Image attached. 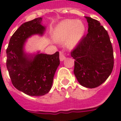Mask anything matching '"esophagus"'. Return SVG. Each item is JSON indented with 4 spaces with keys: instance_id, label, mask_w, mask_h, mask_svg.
<instances>
[{
    "instance_id": "obj_1",
    "label": "esophagus",
    "mask_w": 121,
    "mask_h": 121,
    "mask_svg": "<svg viewBox=\"0 0 121 121\" xmlns=\"http://www.w3.org/2000/svg\"><path fill=\"white\" fill-rule=\"evenodd\" d=\"M66 53H65L64 51H60V60L61 61H62L66 58Z\"/></svg>"
}]
</instances>
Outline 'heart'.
<instances>
[{
  "mask_svg": "<svg viewBox=\"0 0 121 121\" xmlns=\"http://www.w3.org/2000/svg\"><path fill=\"white\" fill-rule=\"evenodd\" d=\"M84 24L75 20H66L60 24L53 31V37L56 41L65 40L68 48H73L78 44L84 35Z\"/></svg>",
  "mask_w": 121,
  "mask_h": 121,
  "instance_id": "heart-1",
  "label": "heart"
}]
</instances>
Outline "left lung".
<instances>
[{"label": "left lung", "mask_w": 121, "mask_h": 121, "mask_svg": "<svg viewBox=\"0 0 121 121\" xmlns=\"http://www.w3.org/2000/svg\"><path fill=\"white\" fill-rule=\"evenodd\" d=\"M88 33L71 52L75 59L74 74L80 84L93 88L102 84L114 67V55L107 31L99 21L85 17Z\"/></svg>", "instance_id": "obj_1"}]
</instances>
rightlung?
<instances>
[{
    "label": "right lung",
    "instance_id": "obj_1",
    "mask_svg": "<svg viewBox=\"0 0 121 121\" xmlns=\"http://www.w3.org/2000/svg\"><path fill=\"white\" fill-rule=\"evenodd\" d=\"M42 18L22 24L10 38L7 48V68L15 88L30 96L48 94L60 65L59 52L53 55L44 53L28 55L24 51L27 39L35 35H43L45 26Z\"/></svg>",
    "mask_w": 121,
    "mask_h": 121
}]
</instances>
